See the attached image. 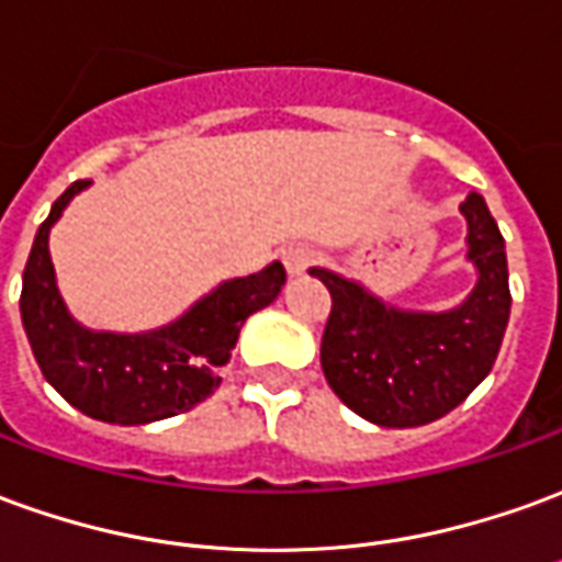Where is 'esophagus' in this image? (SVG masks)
Returning <instances> with one entry per match:
<instances>
[{
  "label": "esophagus",
  "instance_id": "34e87169",
  "mask_svg": "<svg viewBox=\"0 0 562 562\" xmlns=\"http://www.w3.org/2000/svg\"><path fill=\"white\" fill-rule=\"evenodd\" d=\"M316 249L313 246H307V243H297V246H289L285 252H282V265H285V270L292 273V277H301L304 270L313 268L316 265Z\"/></svg>",
  "mask_w": 562,
  "mask_h": 562
}]
</instances>
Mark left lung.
I'll use <instances>...</instances> for the list:
<instances>
[{"mask_svg":"<svg viewBox=\"0 0 562 562\" xmlns=\"http://www.w3.org/2000/svg\"><path fill=\"white\" fill-rule=\"evenodd\" d=\"M459 210L469 222L477 285L450 313H402L362 285L313 268L331 292L322 374L349 411L376 426L414 429L445 417L472 395L499 356L512 313L505 240L477 191Z\"/></svg>","mask_w":562,"mask_h":562,"instance_id":"left-lung-1","label":"left lung"}]
</instances>
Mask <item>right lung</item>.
I'll use <instances>...</instances> for the list:
<instances>
[{
  "label": "right lung",
  "instance_id": "add662e5",
  "mask_svg": "<svg viewBox=\"0 0 562 562\" xmlns=\"http://www.w3.org/2000/svg\"><path fill=\"white\" fill-rule=\"evenodd\" d=\"M85 186L88 179L69 186L50 206L23 268L21 316L35 362L66 402L93 419L143 426L186 414L218 390V368L231 359L243 322L273 304L285 268L273 261L261 273L218 285L160 331H88L63 307L48 255L50 225Z\"/></svg>",
  "mask_w": 562,
  "mask_h": 562
}]
</instances>
